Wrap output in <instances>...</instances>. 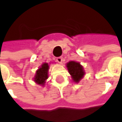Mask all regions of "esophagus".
Masks as SVG:
<instances>
[{
    "mask_svg": "<svg viewBox=\"0 0 122 122\" xmlns=\"http://www.w3.org/2000/svg\"><path fill=\"white\" fill-rule=\"evenodd\" d=\"M56 61L58 63H61L62 61H63V58L62 57H58V58H56Z\"/></svg>",
    "mask_w": 122,
    "mask_h": 122,
    "instance_id": "esophagus-1",
    "label": "esophagus"
}]
</instances>
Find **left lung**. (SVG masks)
<instances>
[{"mask_svg":"<svg viewBox=\"0 0 122 122\" xmlns=\"http://www.w3.org/2000/svg\"><path fill=\"white\" fill-rule=\"evenodd\" d=\"M66 65L73 81L76 83H78L85 75L83 66L79 62L75 61H69Z\"/></svg>","mask_w":122,"mask_h":122,"instance_id":"obj_1","label":"left lung"}]
</instances>
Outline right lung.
<instances>
[{"mask_svg": "<svg viewBox=\"0 0 122 122\" xmlns=\"http://www.w3.org/2000/svg\"><path fill=\"white\" fill-rule=\"evenodd\" d=\"M49 64L48 63H44L36 71L33 80L37 85H41L43 87L45 85L46 81L49 78Z\"/></svg>", "mask_w": 122, "mask_h": 122, "instance_id": "obj_1", "label": "right lung"}]
</instances>
